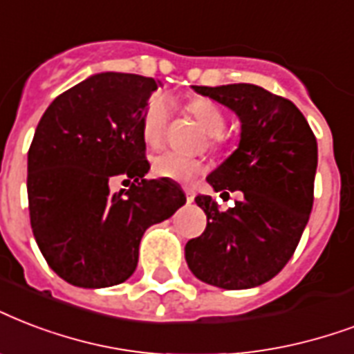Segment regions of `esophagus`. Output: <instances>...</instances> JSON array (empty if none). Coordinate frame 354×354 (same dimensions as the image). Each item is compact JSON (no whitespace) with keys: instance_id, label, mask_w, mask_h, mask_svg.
Here are the masks:
<instances>
[{"instance_id":"obj_1","label":"esophagus","mask_w":354,"mask_h":354,"mask_svg":"<svg viewBox=\"0 0 354 354\" xmlns=\"http://www.w3.org/2000/svg\"><path fill=\"white\" fill-rule=\"evenodd\" d=\"M183 191H185V196H187V202H193L195 201V191L191 187H183Z\"/></svg>"}]
</instances>
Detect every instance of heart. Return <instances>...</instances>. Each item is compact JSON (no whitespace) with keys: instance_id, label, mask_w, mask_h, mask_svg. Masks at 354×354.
I'll use <instances>...</instances> for the list:
<instances>
[{"instance_id":"obj_1","label":"heart","mask_w":354,"mask_h":354,"mask_svg":"<svg viewBox=\"0 0 354 354\" xmlns=\"http://www.w3.org/2000/svg\"><path fill=\"white\" fill-rule=\"evenodd\" d=\"M189 111L196 118L204 131L209 135V147H226L223 129L226 126V117L219 105L209 98H195L189 102ZM167 118H169V102L163 96H153L145 107L141 118V135L148 147H159L165 137ZM204 165L201 159L180 156L176 152H163L152 159V172L159 178L174 180V182H189L196 174H201Z\"/></svg>"}]
</instances>
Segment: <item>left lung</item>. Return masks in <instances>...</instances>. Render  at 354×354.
Listing matches in <instances>:
<instances>
[{
    "instance_id": "left-lung-1",
    "label": "left lung",
    "mask_w": 354,
    "mask_h": 354,
    "mask_svg": "<svg viewBox=\"0 0 354 354\" xmlns=\"http://www.w3.org/2000/svg\"><path fill=\"white\" fill-rule=\"evenodd\" d=\"M193 88L241 120L239 148L206 180L243 198L223 212L212 196H196L207 225L187 241L185 260L206 284L254 288L279 274L301 241L314 204L317 141L293 102L258 85Z\"/></svg>"
}]
</instances>
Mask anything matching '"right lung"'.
Masks as SVG:
<instances>
[{
	"label": "right lung",
	"mask_w": 354,
	"mask_h": 354,
	"mask_svg": "<svg viewBox=\"0 0 354 354\" xmlns=\"http://www.w3.org/2000/svg\"><path fill=\"white\" fill-rule=\"evenodd\" d=\"M158 81L104 72L53 100L27 153L33 236L48 266L77 288L122 284L148 226L185 204L172 180H147L141 118ZM113 177L132 187L111 194Z\"/></svg>",
	"instance_id": "obj_1"
}]
</instances>
